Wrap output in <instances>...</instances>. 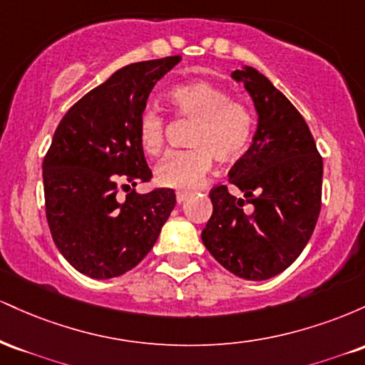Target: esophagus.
Returning <instances> with one entry per match:
<instances>
[{"instance_id": "34e87169", "label": "esophagus", "mask_w": 365, "mask_h": 365, "mask_svg": "<svg viewBox=\"0 0 365 365\" xmlns=\"http://www.w3.org/2000/svg\"><path fill=\"white\" fill-rule=\"evenodd\" d=\"M187 197H188L187 192H177V202L182 204L183 200H187Z\"/></svg>"}]
</instances>
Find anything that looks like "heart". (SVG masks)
Segmentation results:
<instances>
[{
	"mask_svg": "<svg viewBox=\"0 0 365 365\" xmlns=\"http://www.w3.org/2000/svg\"><path fill=\"white\" fill-rule=\"evenodd\" d=\"M173 116L192 121L187 145L190 149L171 153L156 168L159 185L175 190L199 187L212 166L233 163L244 156L254 135V116L244 103L230 99L228 92L209 82H190L168 92ZM166 120L148 108L137 120V139L148 156H159L165 149Z\"/></svg>",
	"mask_w": 365,
	"mask_h": 365,
	"instance_id": "obj_1",
	"label": "heart"
}]
</instances>
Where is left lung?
Here are the masks:
<instances>
[{"instance_id":"1","label":"left lung","mask_w":365,"mask_h":365,"mask_svg":"<svg viewBox=\"0 0 365 365\" xmlns=\"http://www.w3.org/2000/svg\"><path fill=\"white\" fill-rule=\"evenodd\" d=\"M232 77L252 96L257 132L230 170L228 183L244 197L212 187V215L200 237L225 269L261 282L287 269L316 228L322 158L304 116L262 73L247 66Z\"/></svg>"}]
</instances>
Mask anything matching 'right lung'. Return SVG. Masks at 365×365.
<instances>
[{
    "label": "right lung",
    "instance_id": "right-lung-1",
    "mask_svg": "<svg viewBox=\"0 0 365 365\" xmlns=\"http://www.w3.org/2000/svg\"><path fill=\"white\" fill-rule=\"evenodd\" d=\"M182 56L123 66L63 116L43 161L51 237L78 273L108 279L133 269L156 244L177 197L171 188L137 194L148 166L137 120L165 73ZM130 195L118 199L119 188Z\"/></svg>",
    "mask_w": 365,
    "mask_h": 365
}]
</instances>
